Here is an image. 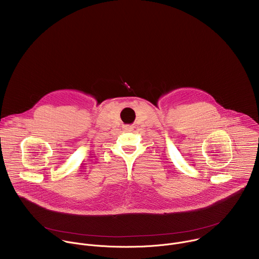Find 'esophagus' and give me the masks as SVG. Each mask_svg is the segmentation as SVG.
<instances>
[{
  "label": "esophagus",
  "instance_id": "esophagus-1",
  "mask_svg": "<svg viewBox=\"0 0 259 259\" xmlns=\"http://www.w3.org/2000/svg\"><path fill=\"white\" fill-rule=\"evenodd\" d=\"M125 129H126V130H130V129H132V128L129 127V126H127V127H125Z\"/></svg>",
  "mask_w": 259,
  "mask_h": 259
}]
</instances>
